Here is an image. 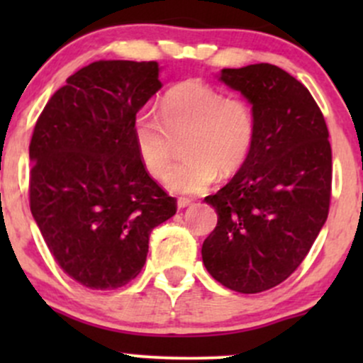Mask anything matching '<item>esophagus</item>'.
<instances>
[{"mask_svg":"<svg viewBox=\"0 0 363 363\" xmlns=\"http://www.w3.org/2000/svg\"><path fill=\"white\" fill-rule=\"evenodd\" d=\"M193 205V201H191V199H187V198H179L177 199V208L179 210H182V208H187V206H191Z\"/></svg>","mask_w":363,"mask_h":363,"instance_id":"1","label":"esophagus"}]
</instances>
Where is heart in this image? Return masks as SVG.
I'll return each instance as SVG.
<instances>
[{
  "mask_svg": "<svg viewBox=\"0 0 363 363\" xmlns=\"http://www.w3.org/2000/svg\"><path fill=\"white\" fill-rule=\"evenodd\" d=\"M160 117L143 109L133 124L141 164L162 177L172 162L174 140L184 138L186 158L165 177V187L177 194L205 193L218 177L239 169L251 152L256 118L251 104L225 97L222 90L187 80L165 91Z\"/></svg>",
  "mask_w": 363,
  "mask_h": 363,
  "instance_id": "1",
  "label": "heart"
}]
</instances>
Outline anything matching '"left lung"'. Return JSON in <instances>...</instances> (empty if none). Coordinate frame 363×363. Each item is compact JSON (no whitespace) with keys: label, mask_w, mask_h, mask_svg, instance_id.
Masks as SVG:
<instances>
[{"label":"left lung","mask_w":363,"mask_h":363,"mask_svg":"<svg viewBox=\"0 0 363 363\" xmlns=\"http://www.w3.org/2000/svg\"><path fill=\"white\" fill-rule=\"evenodd\" d=\"M218 80L251 104L256 136L239 172L205 198L218 222L203 242V264L227 289L259 294L301 266L326 223L329 133L311 91L278 66L225 68Z\"/></svg>","instance_id":"8db88e82"}]
</instances>
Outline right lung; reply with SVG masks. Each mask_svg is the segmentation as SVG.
<instances>
[{"label":"right lung","instance_id":"right-lung-1","mask_svg":"<svg viewBox=\"0 0 363 363\" xmlns=\"http://www.w3.org/2000/svg\"><path fill=\"white\" fill-rule=\"evenodd\" d=\"M157 61H95L45 104L32 135L30 211L49 251L86 289L136 278L157 225L177 203L150 177L136 114L158 90Z\"/></svg>","mask_w":363,"mask_h":363}]
</instances>
